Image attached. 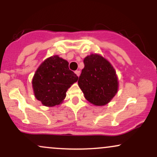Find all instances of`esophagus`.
<instances>
[{"instance_id": "34e87169", "label": "esophagus", "mask_w": 157, "mask_h": 157, "mask_svg": "<svg viewBox=\"0 0 157 157\" xmlns=\"http://www.w3.org/2000/svg\"><path fill=\"white\" fill-rule=\"evenodd\" d=\"M75 73L76 74L77 77L80 76V71H75Z\"/></svg>"}]
</instances>
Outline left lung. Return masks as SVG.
<instances>
[{"instance_id":"left-lung-1","label":"left lung","mask_w":157,"mask_h":157,"mask_svg":"<svg viewBox=\"0 0 157 157\" xmlns=\"http://www.w3.org/2000/svg\"><path fill=\"white\" fill-rule=\"evenodd\" d=\"M79 77V87L86 100L95 106L108 104L117 93L118 77L109 60L98 54L88 55Z\"/></svg>"}]
</instances>
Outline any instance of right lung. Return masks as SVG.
Listing matches in <instances>:
<instances>
[{"instance_id": "1", "label": "right lung", "mask_w": 157, "mask_h": 157, "mask_svg": "<svg viewBox=\"0 0 157 157\" xmlns=\"http://www.w3.org/2000/svg\"><path fill=\"white\" fill-rule=\"evenodd\" d=\"M77 80L78 77L68 68V61L53 55L40 65L32 83L35 98L52 107L63 102L67 90Z\"/></svg>"}]
</instances>
